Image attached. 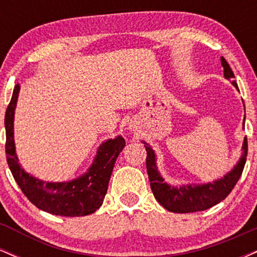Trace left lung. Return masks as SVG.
<instances>
[{
    "label": "left lung",
    "instance_id": "8db88e82",
    "mask_svg": "<svg viewBox=\"0 0 257 257\" xmlns=\"http://www.w3.org/2000/svg\"><path fill=\"white\" fill-rule=\"evenodd\" d=\"M221 65L223 67L225 78L229 79L231 83L238 89L237 82L233 79L234 73L223 57H221ZM244 120H245V117H244ZM143 143L145 144L147 152L146 168L153 196L159 204L172 213H196V211L206 210V209L216 205L231 193L243 173L246 162L247 141L245 137L243 141V152H241L239 161L222 178L215 180L213 182H206V184L170 185L164 181V178L159 173L155 150L145 141Z\"/></svg>",
    "mask_w": 257,
    "mask_h": 257
}]
</instances>
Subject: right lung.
<instances>
[{"instance_id":"add662e5","label":"right lung","mask_w":257,"mask_h":257,"mask_svg":"<svg viewBox=\"0 0 257 257\" xmlns=\"http://www.w3.org/2000/svg\"><path fill=\"white\" fill-rule=\"evenodd\" d=\"M19 90L18 83L5 116L6 156L14 180L28 199L41 210L66 217L93 214L104 202L114 162L125 146L124 139L118 135L104 141L96 150L93 163L78 178L61 182H46L35 178L20 166L16 151L14 113Z\"/></svg>"}]
</instances>
